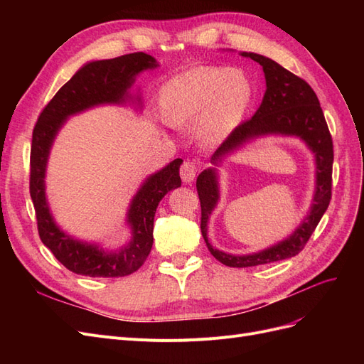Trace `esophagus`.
Segmentation results:
<instances>
[{
	"instance_id": "34e87169",
	"label": "esophagus",
	"mask_w": 364,
	"mask_h": 364,
	"mask_svg": "<svg viewBox=\"0 0 364 364\" xmlns=\"http://www.w3.org/2000/svg\"><path fill=\"white\" fill-rule=\"evenodd\" d=\"M196 173H197V165L196 162L191 161H185L181 167V178L185 183H191L196 179Z\"/></svg>"
}]
</instances>
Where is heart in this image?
Listing matches in <instances>:
<instances>
[{
  "mask_svg": "<svg viewBox=\"0 0 364 364\" xmlns=\"http://www.w3.org/2000/svg\"><path fill=\"white\" fill-rule=\"evenodd\" d=\"M255 97L247 73L228 67L193 68L165 82L159 109L173 127L196 121V134L206 146H220L243 124Z\"/></svg>",
  "mask_w": 364,
  "mask_h": 364,
  "instance_id": "1",
  "label": "heart"
}]
</instances>
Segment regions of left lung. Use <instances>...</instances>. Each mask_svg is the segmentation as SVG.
Returning a JSON list of instances; mask_svg holds the SVG:
<instances>
[{
  "mask_svg": "<svg viewBox=\"0 0 364 364\" xmlns=\"http://www.w3.org/2000/svg\"><path fill=\"white\" fill-rule=\"evenodd\" d=\"M243 58L258 62L266 77V94L250 119L245 121L232 136L220 146L211 158L213 167L203 170L197 178L196 186L199 193L202 222L200 229L205 243L213 257L229 267H253L259 264L287 259L299 253L310 240L316 226L328 209L331 200L333 176V139L322 112L318 98L301 77L281 67L274 60L257 53H240ZM269 134L294 136L306 142L315 155L316 185L311 209L306 218L294 232L277 245L247 256H232L212 247L207 240V222L219 200L216 167L237 149L242 148L257 137Z\"/></svg>",
  "mask_w": 364,
  "mask_h": 364,
  "instance_id": "1",
  "label": "left lung"
}]
</instances>
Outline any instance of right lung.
Instances as JSON below:
<instances>
[{"label": "right lung", "instance_id": "1", "mask_svg": "<svg viewBox=\"0 0 364 364\" xmlns=\"http://www.w3.org/2000/svg\"><path fill=\"white\" fill-rule=\"evenodd\" d=\"M156 67H159L156 59L146 53L85 63L51 98L33 130L30 196L35 205L39 237L58 261L77 274L91 278L127 277L144 264L153 246L156 208L165 194L181 186L179 168L183 161L179 158L171 161L141 183L126 214L130 240L117 250H106L97 243L68 235L54 222L46 193L47 164L53 142L70 117L95 106L134 103L141 111L139 90L136 94H132L130 90L139 73Z\"/></svg>", "mask_w": 364, "mask_h": 364}]
</instances>
